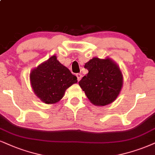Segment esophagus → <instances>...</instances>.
Returning a JSON list of instances; mask_svg holds the SVG:
<instances>
[{
  "instance_id": "esophagus-1",
  "label": "esophagus",
  "mask_w": 155,
  "mask_h": 155,
  "mask_svg": "<svg viewBox=\"0 0 155 155\" xmlns=\"http://www.w3.org/2000/svg\"><path fill=\"white\" fill-rule=\"evenodd\" d=\"M76 76H77V78H78V81H81V79L82 78V74L81 73H78V74H76Z\"/></svg>"
}]
</instances>
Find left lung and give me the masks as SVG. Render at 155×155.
<instances>
[{"mask_svg":"<svg viewBox=\"0 0 155 155\" xmlns=\"http://www.w3.org/2000/svg\"><path fill=\"white\" fill-rule=\"evenodd\" d=\"M88 70L79 85L95 106H106L114 102L123 85V75L118 66L110 58L94 57L85 63Z\"/></svg>","mask_w":155,"mask_h":155,"instance_id":"left-lung-1","label":"left lung"}]
</instances>
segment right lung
<instances>
[{
  "mask_svg": "<svg viewBox=\"0 0 155 155\" xmlns=\"http://www.w3.org/2000/svg\"><path fill=\"white\" fill-rule=\"evenodd\" d=\"M30 82L40 100L47 104H53L60 101L66 90L78 80L54 55L31 70Z\"/></svg>",
  "mask_w": 155,
  "mask_h": 155,
  "instance_id": "1",
  "label": "right lung"
}]
</instances>
